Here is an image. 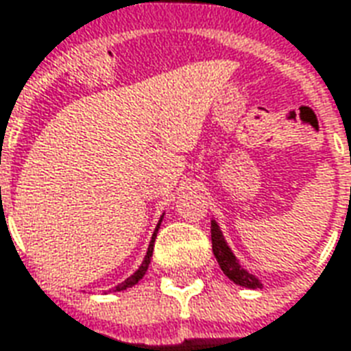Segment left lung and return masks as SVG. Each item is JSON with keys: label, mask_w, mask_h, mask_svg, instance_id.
I'll return each mask as SVG.
<instances>
[{"label": "left lung", "mask_w": 351, "mask_h": 351, "mask_svg": "<svg viewBox=\"0 0 351 351\" xmlns=\"http://www.w3.org/2000/svg\"><path fill=\"white\" fill-rule=\"evenodd\" d=\"M211 243H213V254L217 258V262L221 265L222 273L232 280V282L250 288V290H258L262 288V278L258 275H252L250 271L243 267V263L237 260L232 249L228 247V243L222 235V230L219 226V222L211 221Z\"/></svg>", "instance_id": "1"}]
</instances>
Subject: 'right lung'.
Wrapping results in <instances>:
<instances>
[{"mask_svg":"<svg viewBox=\"0 0 351 351\" xmlns=\"http://www.w3.org/2000/svg\"><path fill=\"white\" fill-rule=\"evenodd\" d=\"M162 219H165V215L160 217V221H158L157 224V228H155V232H153V235H151V241H149V247H147V252H145V258H144V262L140 263V267H138L132 275H130L127 280H123L121 284H117V286H114L112 290L108 291H123V290H127V288H132L134 284H138L142 278H144L145 275V271H147V267H149V262H151V256H153V243H155V237H157V232L158 228H160V222H162Z\"/></svg>","mask_w":351,"mask_h":351,"instance_id":"obj_1","label":"right lung"}]
</instances>
